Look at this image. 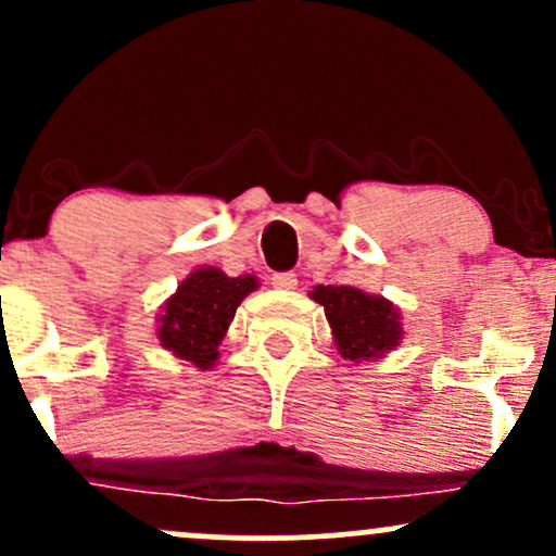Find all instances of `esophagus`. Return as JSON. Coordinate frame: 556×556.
Listing matches in <instances>:
<instances>
[{
	"mask_svg": "<svg viewBox=\"0 0 556 556\" xmlns=\"http://www.w3.org/2000/svg\"><path fill=\"white\" fill-rule=\"evenodd\" d=\"M271 285L277 287V290H295V287H298V277H295V274H292V271L274 274Z\"/></svg>",
	"mask_w": 556,
	"mask_h": 556,
	"instance_id": "obj_1",
	"label": "esophagus"
}]
</instances>
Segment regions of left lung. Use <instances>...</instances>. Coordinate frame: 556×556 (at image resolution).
<instances>
[{
    "instance_id": "left-lung-1",
    "label": "left lung",
    "mask_w": 556,
    "mask_h": 556,
    "mask_svg": "<svg viewBox=\"0 0 556 556\" xmlns=\"http://www.w3.org/2000/svg\"><path fill=\"white\" fill-rule=\"evenodd\" d=\"M308 295L327 314L331 340L344 361H381L405 337L402 311L384 295L353 285H316Z\"/></svg>"
}]
</instances>
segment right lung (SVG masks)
<instances>
[{
    "mask_svg": "<svg viewBox=\"0 0 556 556\" xmlns=\"http://www.w3.org/2000/svg\"><path fill=\"white\" fill-rule=\"evenodd\" d=\"M258 287L253 274L227 277L216 266H198L159 308V344L172 358L190 363L198 371H212L235 311Z\"/></svg>",
    "mask_w": 556,
    "mask_h": 556,
    "instance_id": "obj_1",
    "label": "right lung"
}]
</instances>
